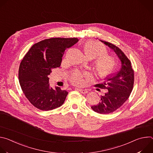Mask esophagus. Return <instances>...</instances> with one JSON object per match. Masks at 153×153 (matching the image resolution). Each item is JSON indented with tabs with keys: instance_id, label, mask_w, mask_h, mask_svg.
I'll list each match as a JSON object with an SVG mask.
<instances>
[{
	"instance_id": "34e87169",
	"label": "esophagus",
	"mask_w": 153,
	"mask_h": 153,
	"mask_svg": "<svg viewBox=\"0 0 153 153\" xmlns=\"http://www.w3.org/2000/svg\"><path fill=\"white\" fill-rule=\"evenodd\" d=\"M77 90H78L82 94H86V93H88V91H87V90H86V89H78V88H77Z\"/></svg>"
}]
</instances>
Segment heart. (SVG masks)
Here are the masks:
<instances>
[{
    "label": "heart",
    "instance_id": "obj_1",
    "mask_svg": "<svg viewBox=\"0 0 153 153\" xmlns=\"http://www.w3.org/2000/svg\"><path fill=\"white\" fill-rule=\"evenodd\" d=\"M83 51L88 59H95V68L97 74L100 77H105L113 70L115 65L114 58L105 54V47L100 43L93 41L86 42L83 47ZM83 74L76 71L71 77V82L75 85H82Z\"/></svg>",
    "mask_w": 153,
    "mask_h": 153
}]
</instances>
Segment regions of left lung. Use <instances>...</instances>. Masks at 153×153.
I'll return each mask as SVG.
<instances>
[{"label":"left lung","mask_w":153,"mask_h":153,"mask_svg":"<svg viewBox=\"0 0 153 153\" xmlns=\"http://www.w3.org/2000/svg\"><path fill=\"white\" fill-rule=\"evenodd\" d=\"M99 40L111 48L121 62L119 71L108 74L102 83L96 85L107 90L100 96L99 103L92 106L91 108L96 113L106 114L116 111L128 99L133 88L134 76L131 63L122 51L110 42Z\"/></svg>","instance_id":"obj_1"}]
</instances>
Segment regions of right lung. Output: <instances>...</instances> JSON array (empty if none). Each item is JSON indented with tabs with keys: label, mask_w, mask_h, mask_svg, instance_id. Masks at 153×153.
Segmentation results:
<instances>
[{
	"label": "right lung",
	"mask_w": 153,
	"mask_h": 153,
	"mask_svg": "<svg viewBox=\"0 0 153 153\" xmlns=\"http://www.w3.org/2000/svg\"><path fill=\"white\" fill-rule=\"evenodd\" d=\"M79 41L77 38H51L33 45L22 60L19 79L28 100L43 111L52 110L64 103L68 93L50 86L48 76L59 67L64 51Z\"/></svg>",
	"instance_id": "1"
}]
</instances>
